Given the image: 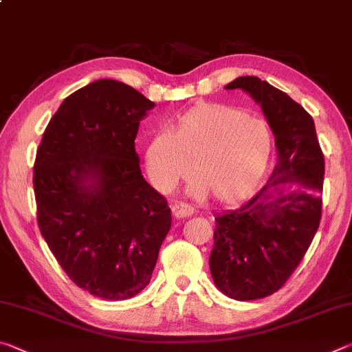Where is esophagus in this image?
Here are the masks:
<instances>
[{
  "mask_svg": "<svg viewBox=\"0 0 352 352\" xmlns=\"http://www.w3.org/2000/svg\"><path fill=\"white\" fill-rule=\"evenodd\" d=\"M170 211H172V214H174L175 219L189 217V216H192V212H194L192 208L186 204H172Z\"/></svg>",
  "mask_w": 352,
  "mask_h": 352,
  "instance_id": "1",
  "label": "esophagus"
}]
</instances>
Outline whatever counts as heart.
Segmentation results:
<instances>
[{"instance_id": "b5f03b06", "label": "heart", "mask_w": 352, "mask_h": 352, "mask_svg": "<svg viewBox=\"0 0 352 352\" xmlns=\"http://www.w3.org/2000/svg\"><path fill=\"white\" fill-rule=\"evenodd\" d=\"M272 133L264 119L217 102H199L177 118L172 130L152 136L144 148L151 183L168 192L189 174V194L217 204L248 199L264 177Z\"/></svg>"}]
</instances>
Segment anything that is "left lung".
Returning a JSON list of instances; mask_svg holds the SVG:
<instances>
[{
  "mask_svg": "<svg viewBox=\"0 0 352 352\" xmlns=\"http://www.w3.org/2000/svg\"><path fill=\"white\" fill-rule=\"evenodd\" d=\"M225 90H242L261 105L278 153L273 174L254 197L216 214L210 269L220 292L237 301L275 294L305 258L321 219L324 157L312 116L287 93L254 76Z\"/></svg>",
  "mask_w": 352,
  "mask_h": 352,
  "instance_id": "8db88e82",
  "label": "left lung"
}]
</instances>
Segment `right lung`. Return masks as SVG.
Listing matches in <instances>:
<instances>
[{
	"label": "right lung",
	"mask_w": 352,
	"mask_h": 352,
	"mask_svg": "<svg viewBox=\"0 0 352 352\" xmlns=\"http://www.w3.org/2000/svg\"><path fill=\"white\" fill-rule=\"evenodd\" d=\"M155 104L100 79L63 100L34 164L40 233L76 285L127 300L151 283L170 208L141 174L135 138Z\"/></svg>",
	"instance_id": "add662e5"
}]
</instances>
